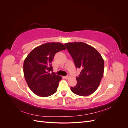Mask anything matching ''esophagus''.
Returning a JSON list of instances; mask_svg holds the SVG:
<instances>
[{"label": "esophagus", "instance_id": "obj_1", "mask_svg": "<svg viewBox=\"0 0 128 128\" xmlns=\"http://www.w3.org/2000/svg\"><path fill=\"white\" fill-rule=\"evenodd\" d=\"M69 77H70V75H69V74H68L67 76H64V78H65L66 79H67V78H69Z\"/></svg>", "mask_w": 128, "mask_h": 128}]
</instances>
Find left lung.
I'll list each match as a JSON object with an SVG mask.
<instances>
[{"label": "left lung", "instance_id": "1", "mask_svg": "<svg viewBox=\"0 0 128 128\" xmlns=\"http://www.w3.org/2000/svg\"><path fill=\"white\" fill-rule=\"evenodd\" d=\"M72 56L76 68L81 72L76 77L77 84L71 91L80 96L92 94L99 86L104 71V61L102 56L92 46L83 42L64 44Z\"/></svg>", "mask_w": 128, "mask_h": 128}]
</instances>
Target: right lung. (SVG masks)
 Instances as JSON below:
<instances>
[{"label":"right lung","mask_w":128,"mask_h":128,"mask_svg":"<svg viewBox=\"0 0 128 128\" xmlns=\"http://www.w3.org/2000/svg\"><path fill=\"white\" fill-rule=\"evenodd\" d=\"M65 49L60 42H48L34 48L24 60L25 79L35 94L46 97L57 91L62 78L53 72L51 62L57 52ZM51 71L52 72L51 73Z\"/></svg>","instance_id":"1"}]
</instances>
